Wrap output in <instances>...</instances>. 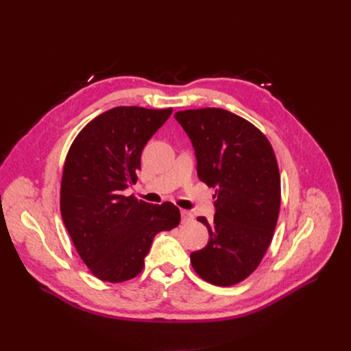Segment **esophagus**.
Listing matches in <instances>:
<instances>
[{"instance_id": "34e87169", "label": "esophagus", "mask_w": 351, "mask_h": 351, "mask_svg": "<svg viewBox=\"0 0 351 351\" xmlns=\"http://www.w3.org/2000/svg\"><path fill=\"white\" fill-rule=\"evenodd\" d=\"M180 215H182V222L183 223H188V222H192V220H193V215L189 210H180Z\"/></svg>"}]
</instances>
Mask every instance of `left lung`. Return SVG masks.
Returning a JSON list of instances; mask_svg holds the SVG:
<instances>
[{
	"mask_svg": "<svg viewBox=\"0 0 351 351\" xmlns=\"http://www.w3.org/2000/svg\"><path fill=\"white\" fill-rule=\"evenodd\" d=\"M192 142L197 176L216 188L208 245L191 253L202 279L216 286L245 280L271 242L280 209V175L267 138L254 125L220 108L175 114Z\"/></svg>",
	"mask_w": 351,
	"mask_h": 351,
	"instance_id": "obj_1",
	"label": "left lung"
}]
</instances>
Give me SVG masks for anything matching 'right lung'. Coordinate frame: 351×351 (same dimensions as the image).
I'll return each instance as SVG.
<instances>
[{
    "label": "right lung",
    "mask_w": 351,
    "mask_h": 351,
    "mask_svg": "<svg viewBox=\"0 0 351 351\" xmlns=\"http://www.w3.org/2000/svg\"><path fill=\"white\" fill-rule=\"evenodd\" d=\"M172 108L117 106L92 119L73 141L61 182V215L81 259L98 279L135 278L156 233L180 222L179 209L126 196L141 155Z\"/></svg>",
    "instance_id": "1"
}]
</instances>
